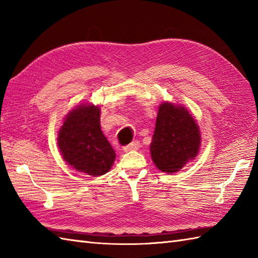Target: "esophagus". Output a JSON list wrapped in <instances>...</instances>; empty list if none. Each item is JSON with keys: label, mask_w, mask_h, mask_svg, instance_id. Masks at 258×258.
<instances>
[{"label": "esophagus", "mask_w": 258, "mask_h": 258, "mask_svg": "<svg viewBox=\"0 0 258 258\" xmlns=\"http://www.w3.org/2000/svg\"><path fill=\"white\" fill-rule=\"evenodd\" d=\"M139 149H140V142L134 141V142H132V143H130L128 145H126L124 147V151L125 152H130V151H136V150H139Z\"/></svg>", "instance_id": "esophagus-1"}]
</instances>
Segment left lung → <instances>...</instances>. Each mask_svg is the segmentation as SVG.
I'll use <instances>...</instances> for the list:
<instances>
[{
    "label": "left lung",
    "mask_w": 258,
    "mask_h": 258,
    "mask_svg": "<svg viewBox=\"0 0 258 258\" xmlns=\"http://www.w3.org/2000/svg\"><path fill=\"white\" fill-rule=\"evenodd\" d=\"M200 145V127L187 109L162 103L150 147L156 167L167 174L178 172L196 157Z\"/></svg>",
    "instance_id": "left-lung-1"
}]
</instances>
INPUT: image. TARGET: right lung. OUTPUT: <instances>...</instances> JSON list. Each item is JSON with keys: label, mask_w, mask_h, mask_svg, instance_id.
<instances>
[{"label": "right lung", "mask_w": 258, "mask_h": 258, "mask_svg": "<svg viewBox=\"0 0 258 258\" xmlns=\"http://www.w3.org/2000/svg\"><path fill=\"white\" fill-rule=\"evenodd\" d=\"M100 115L98 106L81 104L67 115L57 138L68 165L92 176L107 173L115 161L113 147L101 130Z\"/></svg>", "instance_id": "add662e5"}]
</instances>
